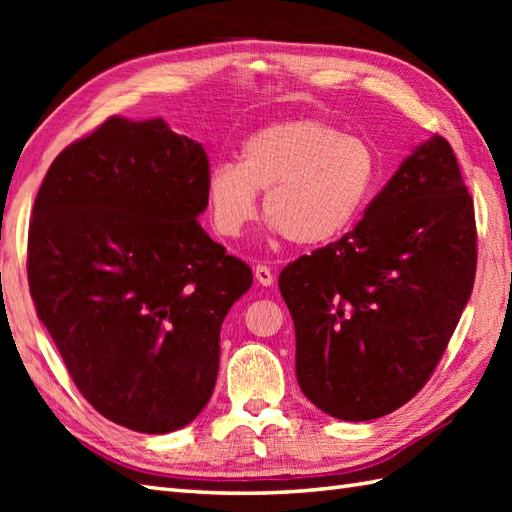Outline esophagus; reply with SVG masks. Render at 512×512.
<instances>
[{
  "label": "esophagus",
  "instance_id": "1",
  "mask_svg": "<svg viewBox=\"0 0 512 512\" xmlns=\"http://www.w3.org/2000/svg\"><path fill=\"white\" fill-rule=\"evenodd\" d=\"M255 279H257V284H262V286H273V281H275L273 273H270V268L264 264L255 266Z\"/></svg>",
  "mask_w": 512,
  "mask_h": 512
}]
</instances>
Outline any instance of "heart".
Masks as SVG:
<instances>
[{"label":"heart","mask_w":512,"mask_h":512,"mask_svg":"<svg viewBox=\"0 0 512 512\" xmlns=\"http://www.w3.org/2000/svg\"><path fill=\"white\" fill-rule=\"evenodd\" d=\"M380 182V158L365 136L317 118L273 123L250 134L239 162H220L206 178L215 231L239 237L266 191L270 226L297 246H323L361 220Z\"/></svg>","instance_id":"b5f03b06"}]
</instances>
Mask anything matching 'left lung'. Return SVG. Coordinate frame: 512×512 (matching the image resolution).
Here are the masks:
<instances>
[{
  "label": "left lung",
  "mask_w": 512,
  "mask_h": 512,
  "mask_svg": "<svg viewBox=\"0 0 512 512\" xmlns=\"http://www.w3.org/2000/svg\"><path fill=\"white\" fill-rule=\"evenodd\" d=\"M475 239L473 200L436 134L400 162L352 233L281 270L312 405L365 422L418 394L469 303Z\"/></svg>",
  "instance_id": "left-lung-1"
}]
</instances>
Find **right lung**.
Here are the masks:
<instances>
[{"mask_svg":"<svg viewBox=\"0 0 512 512\" xmlns=\"http://www.w3.org/2000/svg\"><path fill=\"white\" fill-rule=\"evenodd\" d=\"M209 158L162 118L112 116L54 158L28 284L65 367L121 427L169 433L209 402L220 330L250 268L200 226Z\"/></svg>","mask_w":512,"mask_h":512,"instance_id":"right-lung-1","label":"right lung"}]
</instances>
